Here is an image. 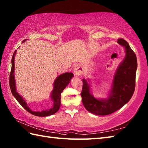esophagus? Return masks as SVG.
<instances>
[{"mask_svg":"<svg viewBox=\"0 0 148 148\" xmlns=\"http://www.w3.org/2000/svg\"><path fill=\"white\" fill-rule=\"evenodd\" d=\"M74 72L76 76H79V75L82 74L83 72V68L82 66L79 64L75 65L74 67Z\"/></svg>","mask_w":148,"mask_h":148,"instance_id":"obj_1","label":"esophagus"}]
</instances>
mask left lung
<instances>
[{"instance_id": "1", "label": "left lung", "mask_w": 148, "mask_h": 148, "mask_svg": "<svg viewBox=\"0 0 148 148\" xmlns=\"http://www.w3.org/2000/svg\"><path fill=\"white\" fill-rule=\"evenodd\" d=\"M118 43L125 47L126 55L115 72L108 98H95L90 93V84L83 79L82 102L87 111L94 114L108 115L118 111L129 101L134 92L137 68L136 55L123 39L119 38Z\"/></svg>"}]
</instances>
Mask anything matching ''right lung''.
<instances>
[{
	"mask_svg": "<svg viewBox=\"0 0 148 148\" xmlns=\"http://www.w3.org/2000/svg\"><path fill=\"white\" fill-rule=\"evenodd\" d=\"M27 39L23 40L24 42L26 41ZM16 52V50H15L13 55H12V60H11V70L10 73V76H9V86H10L11 91L12 93V95L14 97V98L17 100V101L20 103L21 106L23 108L26 109L27 111L31 113L33 115L37 116H40V117H45V116H48L55 114L58 111L60 107V99H61V93L63 92L65 87L68 85V84L70 83V81L72 79V77L74 76V74L72 72H65V73L60 75L59 76L56 78L54 83H53V89L52 90L51 99L53 101V106L51 108H50L48 110L42 111H32L29 107L28 106L27 103L25 100L23 99V97L20 96L16 92V83H15V79L14 76V55Z\"/></svg>",
	"mask_w": 148,
	"mask_h": 148,
	"instance_id": "right-lung-1",
	"label": "right lung"
}]
</instances>
